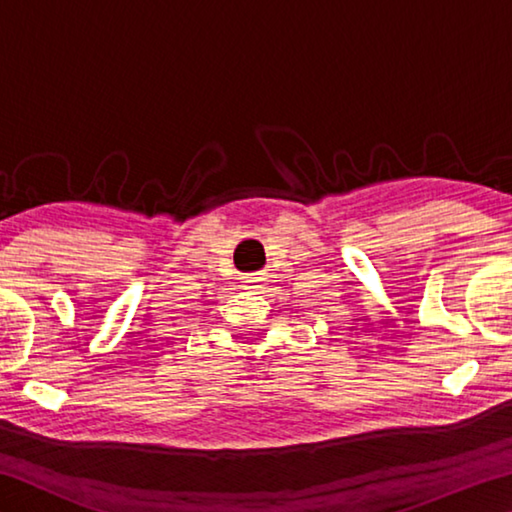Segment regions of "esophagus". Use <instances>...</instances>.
<instances>
[{
	"label": "esophagus",
	"instance_id": "obj_1",
	"mask_svg": "<svg viewBox=\"0 0 512 512\" xmlns=\"http://www.w3.org/2000/svg\"><path fill=\"white\" fill-rule=\"evenodd\" d=\"M248 289H262V284L266 282V277L262 275V273H253V275H248Z\"/></svg>",
	"mask_w": 512,
	"mask_h": 512
}]
</instances>
